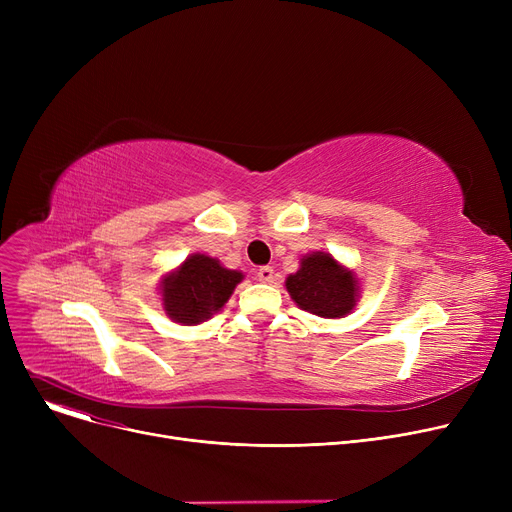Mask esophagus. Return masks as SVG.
<instances>
[{
  "instance_id": "1",
  "label": "esophagus",
  "mask_w": 512,
  "mask_h": 512,
  "mask_svg": "<svg viewBox=\"0 0 512 512\" xmlns=\"http://www.w3.org/2000/svg\"><path fill=\"white\" fill-rule=\"evenodd\" d=\"M257 280L263 282V284L274 282V270H272V267H270V265L259 267V270H257Z\"/></svg>"
}]
</instances>
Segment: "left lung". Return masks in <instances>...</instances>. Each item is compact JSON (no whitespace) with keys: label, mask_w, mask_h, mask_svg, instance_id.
I'll return each instance as SVG.
<instances>
[{"label":"left lung","mask_w":512,"mask_h":512,"mask_svg":"<svg viewBox=\"0 0 512 512\" xmlns=\"http://www.w3.org/2000/svg\"><path fill=\"white\" fill-rule=\"evenodd\" d=\"M286 290L299 309L324 319L346 317L361 299L355 270L326 251L303 255L299 270L286 278Z\"/></svg>","instance_id":"1"}]
</instances>
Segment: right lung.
Masks as SVG:
<instances>
[{"mask_svg":"<svg viewBox=\"0 0 512 512\" xmlns=\"http://www.w3.org/2000/svg\"><path fill=\"white\" fill-rule=\"evenodd\" d=\"M242 280L245 274L228 270L220 259L193 253L176 270L161 276V305L176 324L199 326L224 309Z\"/></svg>","mask_w":512,"mask_h":512,"instance_id":"obj_1","label":"right lung"}]
</instances>
